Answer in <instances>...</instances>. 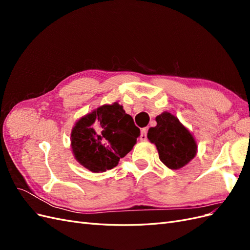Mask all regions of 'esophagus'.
Here are the masks:
<instances>
[{"mask_svg":"<svg viewBox=\"0 0 250 250\" xmlns=\"http://www.w3.org/2000/svg\"><path fill=\"white\" fill-rule=\"evenodd\" d=\"M147 131H148L147 128H143V129L141 130L140 140H141L142 142H144V141H147Z\"/></svg>","mask_w":250,"mask_h":250,"instance_id":"34e87169","label":"esophagus"}]
</instances>
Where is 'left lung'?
Instances as JSON below:
<instances>
[{"label":"left lung","mask_w":250,"mask_h":250,"mask_svg":"<svg viewBox=\"0 0 250 250\" xmlns=\"http://www.w3.org/2000/svg\"><path fill=\"white\" fill-rule=\"evenodd\" d=\"M156 126L148 130L147 138L156 146L164 165L172 170L185 167L197 153V143L188 128L168 111L155 118Z\"/></svg>","instance_id":"1"}]
</instances>
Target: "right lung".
<instances>
[{
    "label": "right lung",
    "mask_w": 250,
    "mask_h": 250,
    "mask_svg": "<svg viewBox=\"0 0 250 250\" xmlns=\"http://www.w3.org/2000/svg\"><path fill=\"white\" fill-rule=\"evenodd\" d=\"M140 128L118 102L81 117L71 132L75 160L93 173L115 168L137 143Z\"/></svg>",
    "instance_id": "add662e5"
}]
</instances>
